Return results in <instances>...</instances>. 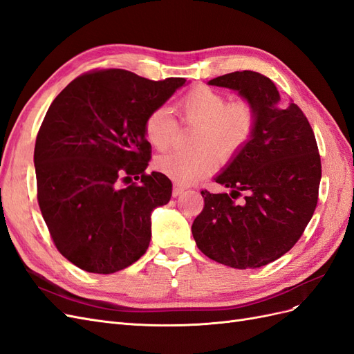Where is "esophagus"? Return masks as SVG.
Segmentation results:
<instances>
[{"mask_svg": "<svg viewBox=\"0 0 354 354\" xmlns=\"http://www.w3.org/2000/svg\"><path fill=\"white\" fill-rule=\"evenodd\" d=\"M185 189H186V187L180 186V185H176V186H174V189H173V196L176 198V196L181 195V194H183V192H185Z\"/></svg>", "mask_w": 354, "mask_h": 354, "instance_id": "1", "label": "esophagus"}]
</instances>
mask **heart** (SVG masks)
Returning <instances> with one entry per match:
<instances>
[{"label":"heart","mask_w":354,"mask_h":354,"mask_svg":"<svg viewBox=\"0 0 354 354\" xmlns=\"http://www.w3.org/2000/svg\"><path fill=\"white\" fill-rule=\"evenodd\" d=\"M180 118L196 125L192 134V151H174L155 159L159 173L180 185L194 183L216 169L218 159H233L250 143L255 133L257 109L248 100L227 102L223 93L198 85L177 104ZM176 122L171 112L160 106L146 116L145 137L156 151L173 145Z\"/></svg>","instance_id":"obj_1"}]
</instances>
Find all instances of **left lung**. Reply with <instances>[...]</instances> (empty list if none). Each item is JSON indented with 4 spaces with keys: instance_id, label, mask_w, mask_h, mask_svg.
<instances>
[{
    "instance_id": "obj_1",
    "label": "left lung",
    "mask_w": 354,
    "mask_h": 354,
    "mask_svg": "<svg viewBox=\"0 0 354 354\" xmlns=\"http://www.w3.org/2000/svg\"><path fill=\"white\" fill-rule=\"evenodd\" d=\"M208 84L236 90L251 102L257 125L250 143L214 178L230 194L201 192L205 205L192 233L211 260L257 269L291 250L313 217L322 177L317 143L303 111L282 103L264 75L232 72Z\"/></svg>"
}]
</instances>
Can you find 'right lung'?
Returning a JSON list of instances; mask_svg holds the SVG:
<instances>
[{"label":"right lung","instance_id":"obj_1","mask_svg":"<svg viewBox=\"0 0 354 354\" xmlns=\"http://www.w3.org/2000/svg\"><path fill=\"white\" fill-rule=\"evenodd\" d=\"M185 82L97 69L50 104L35 142L37 198L56 248L80 269L111 274L146 252L151 214L168 203L173 185L162 173L146 174L145 121Z\"/></svg>","mask_w":354,"mask_h":354}]
</instances>
